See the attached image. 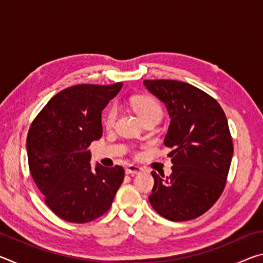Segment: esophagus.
Masks as SVG:
<instances>
[{
    "label": "esophagus",
    "instance_id": "esophagus-1",
    "mask_svg": "<svg viewBox=\"0 0 263 263\" xmlns=\"http://www.w3.org/2000/svg\"><path fill=\"white\" fill-rule=\"evenodd\" d=\"M142 171V168L140 166H137V164H128L125 168V172L126 174H139V173Z\"/></svg>",
    "mask_w": 263,
    "mask_h": 263
}]
</instances>
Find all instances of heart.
Wrapping results in <instances>:
<instances>
[{
  "instance_id": "b5f03b06",
  "label": "heart",
  "mask_w": 263,
  "mask_h": 263,
  "mask_svg": "<svg viewBox=\"0 0 263 263\" xmlns=\"http://www.w3.org/2000/svg\"><path fill=\"white\" fill-rule=\"evenodd\" d=\"M131 106L135 109L138 116L142 119V122L148 118H161L162 108L157 99L149 95H138L133 96L130 100ZM116 118H117V109L115 105L109 106L105 111L103 124L106 128L114 127Z\"/></svg>"
}]
</instances>
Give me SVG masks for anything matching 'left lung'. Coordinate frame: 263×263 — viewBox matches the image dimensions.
<instances>
[{
  "mask_svg": "<svg viewBox=\"0 0 263 263\" xmlns=\"http://www.w3.org/2000/svg\"><path fill=\"white\" fill-rule=\"evenodd\" d=\"M172 121L164 145L173 148L169 176L152 172L149 203L160 216L184 221L206 212L224 191L233 142L220 104L205 91L176 80H145Z\"/></svg>",
  "mask_w": 263,
  "mask_h": 263,
  "instance_id": "left-lung-1",
  "label": "left lung"
}]
</instances>
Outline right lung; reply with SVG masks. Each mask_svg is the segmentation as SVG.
Masks as SVG:
<instances>
[{
	"mask_svg": "<svg viewBox=\"0 0 263 263\" xmlns=\"http://www.w3.org/2000/svg\"><path fill=\"white\" fill-rule=\"evenodd\" d=\"M122 82L77 84L58 92L33 119L26 138L31 176L55 215L69 222L103 216L124 180V168L97 164L91 141L102 137L101 116Z\"/></svg>",
	"mask_w": 263,
	"mask_h": 263,
	"instance_id": "1",
	"label": "right lung"
}]
</instances>
